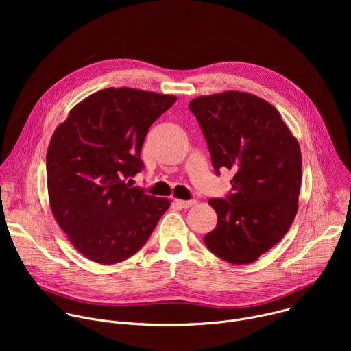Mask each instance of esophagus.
Returning <instances> with one entry per match:
<instances>
[{"instance_id":"1","label":"esophagus","mask_w":351,"mask_h":351,"mask_svg":"<svg viewBox=\"0 0 351 351\" xmlns=\"http://www.w3.org/2000/svg\"><path fill=\"white\" fill-rule=\"evenodd\" d=\"M175 203H176L180 208H190V207H193L197 202H195V199H187V202H184V199H175Z\"/></svg>"}]
</instances>
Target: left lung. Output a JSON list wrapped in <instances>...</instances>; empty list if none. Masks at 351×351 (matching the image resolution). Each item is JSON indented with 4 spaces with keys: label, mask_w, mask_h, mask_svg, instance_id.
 I'll list each match as a JSON object with an SVG mask.
<instances>
[{
    "label": "left lung",
    "mask_w": 351,
    "mask_h": 351,
    "mask_svg": "<svg viewBox=\"0 0 351 351\" xmlns=\"http://www.w3.org/2000/svg\"><path fill=\"white\" fill-rule=\"evenodd\" d=\"M189 110L207 141L215 173L234 172L226 197L208 199L218 223L204 243L230 264L254 263L282 240L297 214L298 141L276 108L253 94L197 97Z\"/></svg>",
    "instance_id": "8db88e82"
}]
</instances>
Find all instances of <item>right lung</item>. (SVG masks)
<instances>
[{
    "label": "right lung",
    "mask_w": 351,
    "mask_h": 351,
    "mask_svg": "<svg viewBox=\"0 0 351 351\" xmlns=\"http://www.w3.org/2000/svg\"><path fill=\"white\" fill-rule=\"evenodd\" d=\"M176 97L129 87L99 90L71 112L48 145L53 214L79 253L98 264L128 260L147 243L167 198L126 179L141 172L145 134Z\"/></svg>",
    "instance_id": "right-lung-1"
}]
</instances>
